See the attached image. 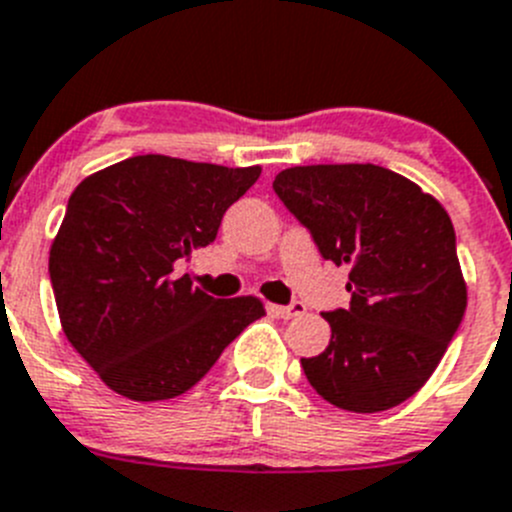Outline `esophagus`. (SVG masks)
Here are the masks:
<instances>
[{"label":"esophagus","instance_id":"obj_1","mask_svg":"<svg viewBox=\"0 0 512 512\" xmlns=\"http://www.w3.org/2000/svg\"><path fill=\"white\" fill-rule=\"evenodd\" d=\"M270 313L278 315V318H295V315H303L305 313V303H300V300H295V303L290 305H270Z\"/></svg>","mask_w":512,"mask_h":512}]
</instances>
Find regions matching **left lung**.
I'll list each match as a JSON object with an SVG mask.
<instances>
[{
    "label": "left lung",
    "instance_id": "8db88e82",
    "mask_svg": "<svg viewBox=\"0 0 512 512\" xmlns=\"http://www.w3.org/2000/svg\"><path fill=\"white\" fill-rule=\"evenodd\" d=\"M272 189L321 255L351 270V308L323 313L331 343L300 358L310 386L346 412L399 407L434 374L467 308L450 214L374 164L293 166Z\"/></svg>",
    "mask_w": 512,
    "mask_h": 512
}]
</instances>
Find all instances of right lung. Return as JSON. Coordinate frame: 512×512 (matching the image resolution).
<instances>
[{
    "mask_svg": "<svg viewBox=\"0 0 512 512\" xmlns=\"http://www.w3.org/2000/svg\"><path fill=\"white\" fill-rule=\"evenodd\" d=\"M260 171L146 154L75 186L50 280L62 331L108 389L133 401L181 396L265 315L260 298H212L179 275Z\"/></svg>",
    "mask_w": 512,
    "mask_h": 512,
    "instance_id": "obj_1",
    "label": "right lung"
}]
</instances>
